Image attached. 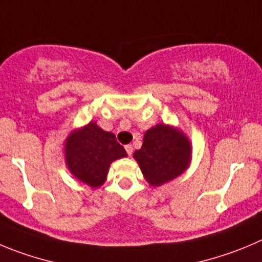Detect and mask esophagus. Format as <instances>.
Wrapping results in <instances>:
<instances>
[{"mask_svg": "<svg viewBox=\"0 0 262 262\" xmlns=\"http://www.w3.org/2000/svg\"><path fill=\"white\" fill-rule=\"evenodd\" d=\"M125 151H126V154H128V155L130 156L132 154H133V146H132V145H126L125 146Z\"/></svg>", "mask_w": 262, "mask_h": 262, "instance_id": "1", "label": "esophagus"}]
</instances>
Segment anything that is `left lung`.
I'll return each mask as SVG.
<instances>
[{
    "label": "left lung",
    "mask_w": 262,
    "mask_h": 262,
    "mask_svg": "<svg viewBox=\"0 0 262 262\" xmlns=\"http://www.w3.org/2000/svg\"><path fill=\"white\" fill-rule=\"evenodd\" d=\"M133 158L151 186H161L187 169L191 160V143L178 129L156 124L143 136L142 147Z\"/></svg>",
    "instance_id": "left-lung-1"
}]
</instances>
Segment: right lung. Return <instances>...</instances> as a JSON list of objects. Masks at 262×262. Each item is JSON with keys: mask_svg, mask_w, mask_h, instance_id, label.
<instances>
[{"mask_svg": "<svg viewBox=\"0 0 262 262\" xmlns=\"http://www.w3.org/2000/svg\"><path fill=\"white\" fill-rule=\"evenodd\" d=\"M64 156L70 172L95 189L104 183L112 161L128 155L114 133L104 132L90 121L68 136L64 142Z\"/></svg>", "mask_w": 262, "mask_h": 262, "instance_id": "1", "label": "right lung"}]
</instances>
